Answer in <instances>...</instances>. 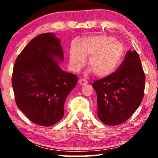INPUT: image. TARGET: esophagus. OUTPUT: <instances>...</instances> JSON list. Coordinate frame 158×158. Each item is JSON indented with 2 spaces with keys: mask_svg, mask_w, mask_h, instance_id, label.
<instances>
[{
  "mask_svg": "<svg viewBox=\"0 0 158 158\" xmlns=\"http://www.w3.org/2000/svg\"><path fill=\"white\" fill-rule=\"evenodd\" d=\"M79 84L81 85H84L88 84V81L84 79H79Z\"/></svg>",
  "mask_w": 158,
  "mask_h": 158,
  "instance_id": "esophagus-1",
  "label": "esophagus"
}]
</instances>
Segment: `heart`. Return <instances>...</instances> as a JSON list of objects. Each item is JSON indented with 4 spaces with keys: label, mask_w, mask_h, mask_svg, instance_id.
<instances>
[{
    "label": "heart",
    "mask_w": 158,
    "mask_h": 158,
    "mask_svg": "<svg viewBox=\"0 0 158 158\" xmlns=\"http://www.w3.org/2000/svg\"><path fill=\"white\" fill-rule=\"evenodd\" d=\"M125 48L114 37L100 35L83 38L80 45L74 44L69 52V62L73 72L78 73L89 57V73L105 78L116 72L123 59Z\"/></svg>",
    "instance_id": "heart-1"
}]
</instances>
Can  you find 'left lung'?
<instances>
[{"instance_id": "8db88e82", "label": "left lung", "mask_w": 158, "mask_h": 158, "mask_svg": "<svg viewBox=\"0 0 158 158\" xmlns=\"http://www.w3.org/2000/svg\"><path fill=\"white\" fill-rule=\"evenodd\" d=\"M92 85L97 93L98 116L103 123L117 125L129 119L140 105L145 87L137 52L128 50L114 74L95 81Z\"/></svg>"}]
</instances>
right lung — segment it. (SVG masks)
I'll return each mask as SVG.
<instances>
[{"label":"right lung","mask_w":158,"mask_h":158,"mask_svg":"<svg viewBox=\"0 0 158 158\" xmlns=\"http://www.w3.org/2000/svg\"><path fill=\"white\" fill-rule=\"evenodd\" d=\"M60 40L55 35H39L19 55L13 69L12 84L18 108L31 121L51 126L64 116V103L78 78L66 73Z\"/></svg>","instance_id":"1"}]
</instances>
